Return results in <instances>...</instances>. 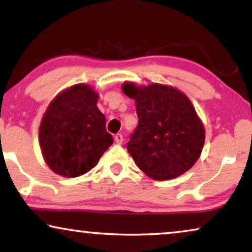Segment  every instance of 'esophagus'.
Wrapping results in <instances>:
<instances>
[{
  "label": "esophagus",
  "mask_w": 252,
  "mask_h": 252,
  "mask_svg": "<svg viewBox=\"0 0 252 252\" xmlns=\"http://www.w3.org/2000/svg\"><path fill=\"white\" fill-rule=\"evenodd\" d=\"M115 141H116V143L122 144L123 143V135H122V134H116Z\"/></svg>",
  "instance_id": "obj_1"
}]
</instances>
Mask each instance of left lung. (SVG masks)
I'll return each instance as SVG.
<instances>
[{
  "label": "left lung",
  "instance_id": "left-lung-1",
  "mask_svg": "<svg viewBox=\"0 0 252 252\" xmlns=\"http://www.w3.org/2000/svg\"><path fill=\"white\" fill-rule=\"evenodd\" d=\"M124 94L135 99L139 124L127 150L154 180H170L192 167L205 141L202 120L188 98L168 85L124 82Z\"/></svg>",
  "mask_w": 252,
  "mask_h": 252
}]
</instances>
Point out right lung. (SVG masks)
<instances>
[{"mask_svg": "<svg viewBox=\"0 0 252 252\" xmlns=\"http://www.w3.org/2000/svg\"><path fill=\"white\" fill-rule=\"evenodd\" d=\"M98 97L92 86L78 84L61 92L48 105L39 140L43 159L54 173L65 178L87 173L113 143L97 108Z\"/></svg>", "mask_w": 252, "mask_h": 252, "instance_id": "add662e5", "label": "right lung"}]
</instances>
